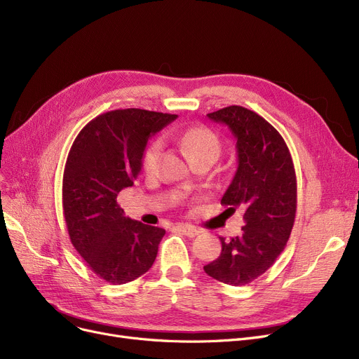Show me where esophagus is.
<instances>
[{"label": "esophagus", "instance_id": "34e87169", "mask_svg": "<svg viewBox=\"0 0 359 359\" xmlns=\"http://www.w3.org/2000/svg\"><path fill=\"white\" fill-rule=\"evenodd\" d=\"M176 230L183 233L187 237H195V236H198L201 233L196 227H192V225H182V224L176 225Z\"/></svg>", "mask_w": 359, "mask_h": 359}]
</instances>
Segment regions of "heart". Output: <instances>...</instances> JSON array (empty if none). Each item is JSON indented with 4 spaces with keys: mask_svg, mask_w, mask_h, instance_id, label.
I'll list each match as a JSON object with an SVG mask.
<instances>
[{
    "mask_svg": "<svg viewBox=\"0 0 359 359\" xmlns=\"http://www.w3.org/2000/svg\"><path fill=\"white\" fill-rule=\"evenodd\" d=\"M176 138L180 145L189 153L192 160L212 158L217 160L221 153V140L215 132L206 126H191L176 132ZM163 144L160 140L151 142L142 157V170L151 175L158 168Z\"/></svg>",
    "mask_w": 359,
    "mask_h": 359,
    "instance_id": "heart-1",
    "label": "heart"
}]
</instances>
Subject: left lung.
<instances>
[{
    "label": "left lung",
    "mask_w": 359,
    "mask_h": 359,
    "mask_svg": "<svg viewBox=\"0 0 359 359\" xmlns=\"http://www.w3.org/2000/svg\"><path fill=\"white\" fill-rule=\"evenodd\" d=\"M236 138L237 170L221 203L244 210L243 233L221 240V255L203 266L211 278L233 287L265 273L285 249L297 212V177L279 132L253 110L229 106L208 113Z\"/></svg>",
    "instance_id": "8db88e82"
}]
</instances>
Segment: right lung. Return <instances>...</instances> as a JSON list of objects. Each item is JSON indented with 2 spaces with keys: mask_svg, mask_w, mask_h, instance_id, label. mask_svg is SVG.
Instances as JSON below:
<instances>
[{
  "mask_svg": "<svg viewBox=\"0 0 359 359\" xmlns=\"http://www.w3.org/2000/svg\"><path fill=\"white\" fill-rule=\"evenodd\" d=\"M177 115L111 110L75 138L62 180L68 234L87 266L111 285L144 275L157 257L163 229L125 217L118 194L134 184L148 140Z\"/></svg>",
  "mask_w": 359,
  "mask_h": 359,
  "instance_id": "obj_1",
  "label": "right lung"
}]
</instances>
